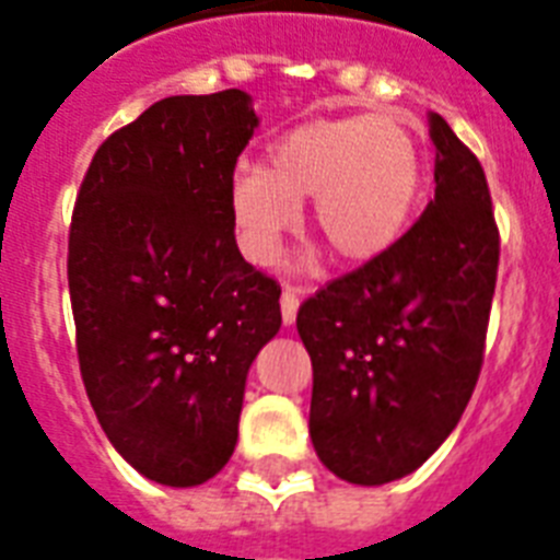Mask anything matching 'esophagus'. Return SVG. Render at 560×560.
<instances>
[{"label":"esophagus","mask_w":560,"mask_h":560,"mask_svg":"<svg viewBox=\"0 0 560 560\" xmlns=\"http://www.w3.org/2000/svg\"><path fill=\"white\" fill-rule=\"evenodd\" d=\"M299 314V290L296 288H284V293H281V319H284V325H290L293 319H296Z\"/></svg>","instance_id":"1"}]
</instances>
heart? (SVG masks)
<instances>
[{"instance_id":"heart-1","label":"heart","mask_w":560,"mask_h":560,"mask_svg":"<svg viewBox=\"0 0 560 560\" xmlns=\"http://www.w3.org/2000/svg\"><path fill=\"white\" fill-rule=\"evenodd\" d=\"M424 191V160L416 136L392 116L311 121L290 130L267 153V168L246 165L229 186V211L241 249L253 264H272L299 202L314 197V229L337 258L366 264L398 244Z\"/></svg>"}]
</instances>
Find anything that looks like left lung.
I'll use <instances>...</instances> for the list:
<instances>
[{
	"label": "left lung",
	"instance_id": "1",
	"mask_svg": "<svg viewBox=\"0 0 560 560\" xmlns=\"http://www.w3.org/2000/svg\"><path fill=\"white\" fill-rule=\"evenodd\" d=\"M435 197L389 253L299 307L314 366L311 439L331 474L383 486L424 465L477 386L500 232L486 171L439 113Z\"/></svg>",
	"mask_w": 560,
	"mask_h": 560
}]
</instances>
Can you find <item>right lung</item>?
<instances>
[{
	"instance_id": "obj_1",
	"label": "right lung",
	"mask_w": 560,
	"mask_h": 560,
	"mask_svg": "<svg viewBox=\"0 0 560 560\" xmlns=\"http://www.w3.org/2000/svg\"><path fill=\"white\" fill-rule=\"evenodd\" d=\"M255 127L241 90L156 101L95 151L74 200L83 386L113 447L160 486L226 465L246 372L281 328L279 281L244 261L229 211Z\"/></svg>"
}]
</instances>
